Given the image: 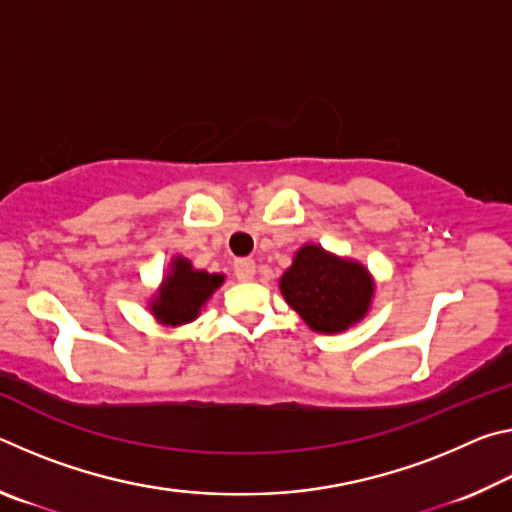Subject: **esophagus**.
Returning <instances> with one entry per match:
<instances>
[{"label": "esophagus", "instance_id": "34e87169", "mask_svg": "<svg viewBox=\"0 0 512 512\" xmlns=\"http://www.w3.org/2000/svg\"><path fill=\"white\" fill-rule=\"evenodd\" d=\"M235 275L241 282H250L255 277V262L250 257H241L235 262Z\"/></svg>", "mask_w": 512, "mask_h": 512}]
</instances>
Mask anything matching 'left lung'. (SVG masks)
I'll list each match as a JSON object with an SVG mask.
<instances>
[{"label":"left lung","instance_id":"obj_1","mask_svg":"<svg viewBox=\"0 0 512 512\" xmlns=\"http://www.w3.org/2000/svg\"><path fill=\"white\" fill-rule=\"evenodd\" d=\"M280 291L314 332L339 334L368 314L375 282L363 264L307 244L280 277Z\"/></svg>","mask_w":512,"mask_h":512}]
</instances>
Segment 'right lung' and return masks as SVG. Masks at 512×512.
I'll use <instances>...</instances> for the list:
<instances>
[{
    "label": "right lung",
    "mask_w": 512,
    "mask_h": 512,
    "mask_svg": "<svg viewBox=\"0 0 512 512\" xmlns=\"http://www.w3.org/2000/svg\"><path fill=\"white\" fill-rule=\"evenodd\" d=\"M225 277L219 273L196 271L185 257H173L169 273L164 275L160 291L151 300V311L160 325H185L201 314L212 293Z\"/></svg>",
    "instance_id": "add662e5"
}]
</instances>
